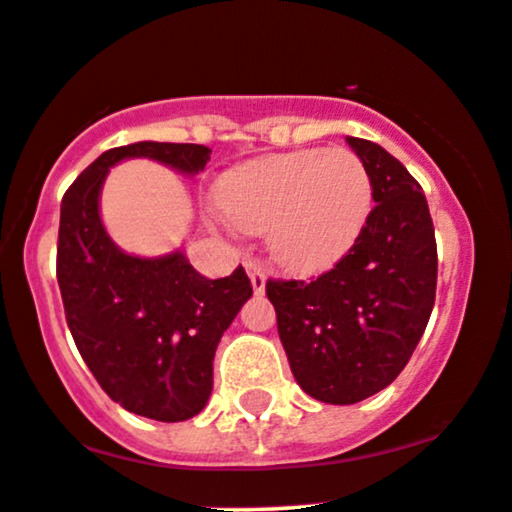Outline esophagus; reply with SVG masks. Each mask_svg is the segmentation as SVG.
I'll use <instances>...</instances> for the list:
<instances>
[{"label":"esophagus","instance_id":"1","mask_svg":"<svg viewBox=\"0 0 512 512\" xmlns=\"http://www.w3.org/2000/svg\"><path fill=\"white\" fill-rule=\"evenodd\" d=\"M245 267H247V274H250V282H252V289H255V294H262L267 284L265 269L257 265L255 260H245Z\"/></svg>","mask_w":512,"mask_h":512}]
</instances>
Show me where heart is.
<instances>
[{
    "label": "heart",
    "instance_id": "b5f03b06",
    "mask_svg": "<svg viewBox=\"0 0 512 512\" xmlns=\"http://www.w3.org/2000/svg\"><path fill=\"white\" fill-rule=\"evenodd\" d=\"M218 204L238 230H267L279 265L316 274L340 262L362 233L372 211V177L352 150H294L230 170Z\"/></svg>",
    "mask_w": 512,
    "mask_h": 512
}]
</instances>
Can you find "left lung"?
I'll return each instance as SVG.
<instances>
[{
    "instance_id": "obj_1",
    "label": "left lung",
    "mask_w": 512,
    "mask_h": 512,
    "mask_svg": "<svg viewBox=\"0 0 512 512\" xmlns=\"http://www.w3.org/2000/svg\"><path fill=\"white\" fill-rule=\"evenodd\" d=\"M347 143L372 177L376 206L362 233L316 282H267L294 379L335 406L364 401L403 372L437 286L435 228L420 184L381 145Z\"/></svg>"
}]
</instances>
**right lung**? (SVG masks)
<instances>
[{
    "label": "right lung",
    "mask_w": 512,
    "mask_h": 512,
    "mask_svg": "<svg viewBox=\"0 0 512 512\" xmlns=\"http://www.w3.org/2000/svg\"><path fill=\"white\" fill-rule=\"evenodd\" d=\"M126 157L196 174L211 150L143 140L101 153L63 196L58 284L67 328L111 401L143 418L179 423L209 401L213 355L252 284L243 267L206 279L182 252L145 260L114 245L101 226L99 194L109 167Z\"/></svg>",
    "instance_id": "right-lung-1"
}]
</instances>
